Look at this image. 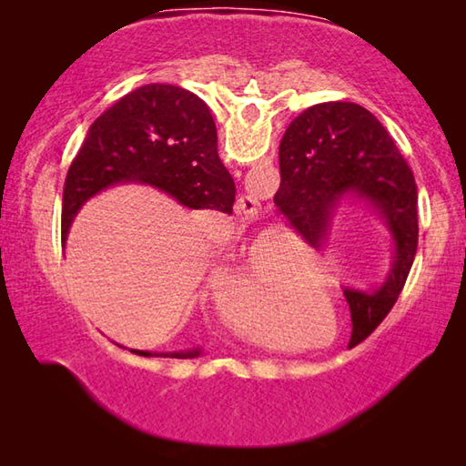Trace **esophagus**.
I'll list each match as a JSON object with an SVG mask.
<instances>
[{
	"instance_id": "34e87169",
	"label": "esophagus",
	"mask_w": 466,
	"mask_h": 466,
	"mask_svg": "<svg viewBox=\"0 0 466 466\" xmlns=\"http://www.w3.org/2000/svg\"><path fill=\"white\" fill-rule=\"evenodd\" d=\"M236 209H238V214L242 216V219H252L258 214V209H261V203H258L257 197H252L248 193H242L238 197V203H236Z\"/></svg>"
}]
</instances>
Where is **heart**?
<instances>
[{
  "instance_id": "heart-1",
  "label": "heart",
  "mask_w": 466,
  "mask_h": 466,
  "mask_svg": "<svg viewBox=\"0 0 466 466\" xmlns=\"http://www.w3.org/2000/svg\"><path fill=\"white\" fill-rule=\"evenodd\" d=\"M278 240L258 238L242 250L226 248L219 255L214 271V289L222 309L232 314L234 322L248 329V320L236 319L238 312L248 310L265 327H275L286 309L299 312L294 291L279 289L278 278L273 273V257L278 250ZM312 296V288H310Z\"/></svg>"
}]
</instances>
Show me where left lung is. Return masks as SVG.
<instances>
[{
    "label": "left lung",
    "mask_w": 466,
    "mask_h": 466,
    "mask_svg": "<svg viewBox=\"0 0 466 466\" xmlns=\"http://www.w3.org/2000/svg\"><path fill=\"white\" fill-rule=\"evenodd\" d=\"M273 201L314 248H325L339 205L360 201L392 240V267L374 289L343 286L353 329L374 330L397 302L417 248L413 172L376 116L356 102H320L299 113L279 144Z\"/></svg>",
    "instance_id": "1"
}]
</instances>
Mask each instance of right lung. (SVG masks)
<instances>
[{"mask_svg":"<svg viewBox=\"0 0 466 466\" xmlns=\"http://www.w3.org/2000/svg\"><path fill=\"white\" fill-rule=\"evenodd\" d=\"M139 183L188 209L232 214L234 178L218 156L209 106L180 86L146 84L108 106L86 136L63 188L61 238L82 205L110 187ZM139 356L199 358L201 350Z\"/></svg>","mask_w":466,"mask_h":466,"instance_id":"obj_1","label":"right lung"}]
</instances>
